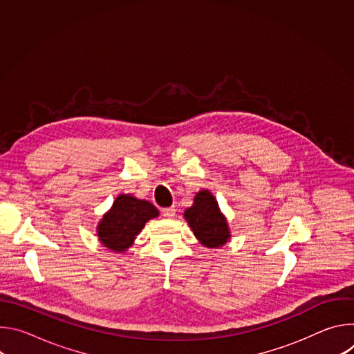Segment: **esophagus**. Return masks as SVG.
<instances>
[{"label":"esophagus","instance_id":"1","mask_svg":"<svg viewBox=\"0 0 354 354\" xmlns=\"http://www.w3.org/2000/svg\"><path fill=\"white\" fill-rule=\"evenodd\" d=\"M175 212H176V210H175V207H174V206H172V207H165V209H162V210H161L162 216H164V217H167V218H172V217L175 216Z\"/></svg>","mask_w":354,"mask_h":354}]
</instances>
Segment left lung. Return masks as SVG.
<instances>
[{"instance_id":"obj_1","label":"left lung","mask_w":354,"mask_h":354,"mask_svg":"<svg viewBox=\"0 0 354 354\" xmlns=\"http://www.w3.org/2000/svg\"><path fill=\"white\" fill-rule=\"evenodd\" d=\"M185 218L196 238L207 248L223 246L230 238L227 221L209 190L196 194L194 205L185 212Z\"/></svg>"}]
</instances>
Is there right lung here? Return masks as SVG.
Instances as JSON below:
<instances>
[{"mask_svg": "<svg viewBox=\"0 0 354 354\" xmlns=\"http://www.w3.org/2000/svg\"><path fill=\"white\" fill-rule=\"evenodd\" d=\"M157 216V207L149 201L138 200L130 194H120L109 213L99 223V239L106 248L123 252L130 248L144 224Z\"/></svg>", "mask_w": 354, "mask_h": 354, "instance_id": "1", "label": "right lung"}]
</instances>
